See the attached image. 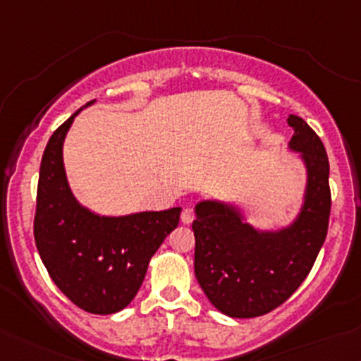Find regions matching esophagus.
Here are the masks:
<instances>
[{
    "mask_svg": "<svg viewBox=\"0 0 361 361\" xmlns=\"http://www.w3.org/2000/svg\"><path fill=\"white\" fill-rule=\"evenodd\" d=\"M193 219H195V211H193L192 207H185L183 211H181V223L190 224Z\"/></svg>",
    "mask_w": 361,
    "mask_h": 361,
    "instance_id": "esophagus-1",
    "label": "esophagus"
}]
</instances>
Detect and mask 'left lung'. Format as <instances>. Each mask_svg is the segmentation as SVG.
<instances>
[{
  "mask_svg": "<svg viewBox=\"0 0 361 361\" xmlns=\"http://www.w3.org/2000/svg\"><path fill=\"white\" fill-rule=\"evenodd\" d=\"M290 147L303 154L308 187L303 211L291 228L259 233L235 209L200 202L192 229L195 276L211 303L223 314L252 319L272 312L300 288L327 236L331 216L329 159L308 123L290 114Z\"/></svg>",
  "mask_w": 361,
  "mask_h": 361,
  "instance_id": "1",
  "label": "left lung"
}]
</instances>
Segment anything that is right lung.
I'll use <instances>...</instances> for the list:
<instances>
[{
    "label": "right lung",
    "instance_id": "right-lung-1",
    "mask_svg": "<svg viewBox=\"0 0 361 361\" xmlns=\"http://www.w3.org/2000/svg\"><path fill=\"white\" fill-rule=\"evenodd\" d=\"M78 111L54 130L42 154L34 238L63 295L82 310L108 315L135 298L150 257L180 223L181 209L99 217L80 207L66 183L61 156L63 140Z\"/></svg>",
    "mask_w": 361,
    "mask_h": 361
}]
</instances>
